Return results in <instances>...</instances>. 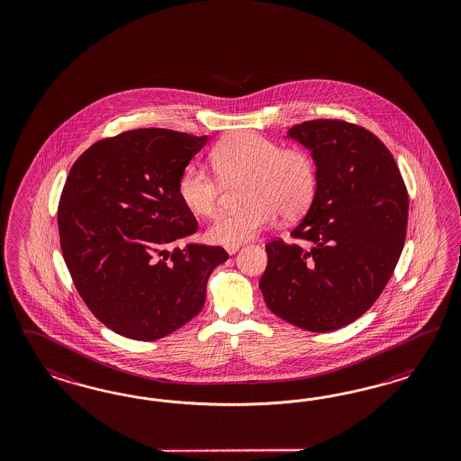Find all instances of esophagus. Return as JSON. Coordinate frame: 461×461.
I'll return each mask as SVG.
<instances>
[{
	"label": "esophagus",
	"instance_id": "obj_1",
	"mask_svg": "<svg viewBox=\"0 0 461 461\" xmlns=\"http://www.w3.org/2000/svg\"><path fill=\"white\" fill-rule=\"evenodd\" d=\"M224 250L228 251L230 255H235V253L240 250V245H226Z\"/></svg>",
	"mask_w": 461,
	"mask_h": 461
}]
</instances>
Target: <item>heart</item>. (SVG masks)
<instances>
[{"instance_id":"heart-1","label":"heart","mask_w":461,"mask_h":461,"mask_svg":"<svg viewBox=\"0 0 461 461\" xmlns=\"http://www.w3.org/2000/svg\"><path fill=\"white\" fill-rule=\"evenodd\" d=\"M210 160L223 182L245 179L247 204L224 211L208 228V238L220 245L249 241L276 223L279 212L284 220L301 218L318 193L314 157L299 147L284 149L257 131H238L221 140ZM217 178L199 164L185 166L177 181L182 204L197 216H212L223 189Z\"/></svg>"}]
</instances>
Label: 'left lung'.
Listing matches in <instances>:
<instances>
[{
  "mask_svg": "<svg viewBox=\"0 0 461 461\" xmlns=\"http://www.w3.org/2000/svg\"><path fill=\"white\" fill-rule=\"evenodd\" d=\"M287 137L311 150L318 193L291 237L266 245L260 279L268 309L314 333L339 330L377 301L404 249L409 199L389 149L341 120L295 125Z\"/></svg>",
  "mask_w": 461,
  "mask_h": 461,
  "instance_id": "obj_1",
  "label": "left lung"
}]
</instances>
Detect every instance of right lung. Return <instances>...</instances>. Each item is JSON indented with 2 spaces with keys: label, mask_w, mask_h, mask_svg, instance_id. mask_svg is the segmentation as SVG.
I'll return each mask as SVG.
<instances>
[{
  "label": "right lung",
  "mask_w": 461,
  "mask_h": 461,
  "mask_svg": "<svg viewBox=\"0 0 461 461\" xmlns=\"http://www.w3.org/2000/svg\"><path fill=\"white\" fill-rule=\"evenodd\" d=\"M208 137L139 128L99 140L70 168L57 210L60 249L86 306L118 335L152 341L204 306L221 247L172 245L195 233L177 181Z\"/></svg>",
  "instance_id": "1"
}]
</instances>
